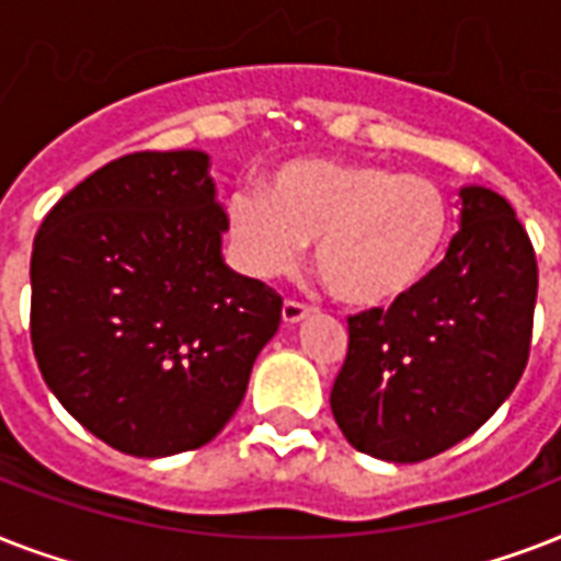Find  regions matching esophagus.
<instances>
[{"label": "esophagus", "instance_id": "34e87169", "mask_svg": "<svg viewBox=\"0 0 561 561\" xmlns=\"http://www.w3.org/2000/svg\"><path fill=\"white\" fill-rule=\"evenodd\" d=\"M308 314H311V308L302 306V302H294V299H288V302L282 306V323H285V325L302 323Z\"/></svg>", "mask_w": 561, "mask_h": 561}]
</instances>
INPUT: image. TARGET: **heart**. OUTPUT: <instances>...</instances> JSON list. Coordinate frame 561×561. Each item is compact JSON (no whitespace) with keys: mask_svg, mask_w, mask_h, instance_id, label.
<instances>
[{"mask_svg":"<svg viewBox=\"0 0 561 561\" xmlns=\"http://www.w3.org/2000/svg\"><path fill=\"white\" fill-rule=\"evenodd\" d=\"M227 236L255 279L299 264L306 244L343 306L381 311L416 294L451 236V206L436 183L392 165L297 157L264 178L262 194H232Z\"/></svg>","mask_w":561,"mask_h":561,"instance_id":"obj_1","label":"heart"}]
</instances>
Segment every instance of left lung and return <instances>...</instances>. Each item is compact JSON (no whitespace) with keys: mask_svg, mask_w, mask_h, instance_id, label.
<instances>
[{"mask_svg":"<svg viewBox=\"0 0 561 561\" xmlns=\"http://www.w3.org/2000/svg\"><path fill=\"white\" fill-rule=\"evenodd\" d=\"M460 232L416 294L350 317L332 413L352 448L419 462L471 436L522 378L539 290L536 253L513 206L460 188Z\"/></svg>","mask_w":561,"mask_h":561,"instance_id":"1","label":"left lung"}]
</instances>
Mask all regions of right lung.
<instances>
[{"instance_id": "1", "label": "right lung", "mask_w": 561, "mask_h": 561, "mask_svg": "<svg viewBox=\"0 0 561 561\" xmlns=\"http://www.w3.org/2000/svg\"><path fill=\"white\" fill-rule=\"evenodd\" d=\"M209 169L206 151L127 153L64 194L34 238L43 381L122 454L215 439L279 329L282 299L224 262Z\"/></svg>"}]
</instances>
